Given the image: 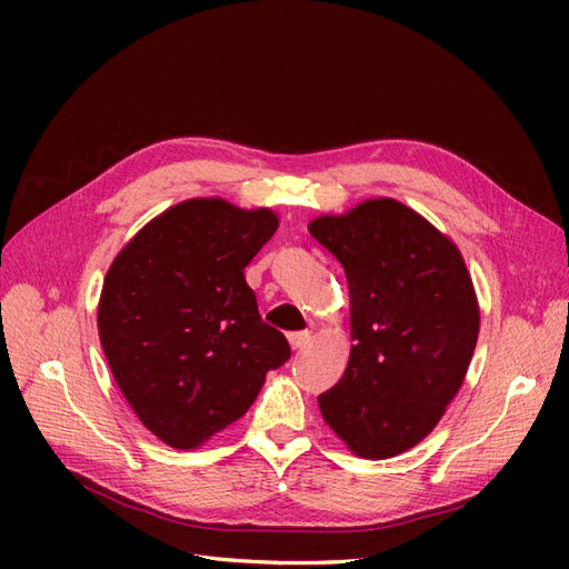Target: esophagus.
<instances>
[{
    "label": "esophagus",
    "instance_id": "obj_1",
    "mask_svg": "<svg viewBox=\"0 0 569 569\" xmlns=\"http://www.w3.org/2000/svg\"><path fill=\"white\" fill-rule=\"evenodd\" d=\"M313 339V332H308V330H303V332H291L289 335V347L295 349V351H299V349H303L308 341Z\"/></svg>",
    "mask_w": 569,
    "mask_h": 569
}]
</instances>
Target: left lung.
Instances as JSON below:
<instances>
[{"mask_svg": "<svg viewBox=\"0 0 569 569\" xmlns=\"http://www.w3.org/2000/svg\"><path fill=\"white\" fill-rule=\"evenodd\" d=\"M347 272L351 356L318 396L349 449L370 460L420 443L462 387L479 335V303L458 247L396 199H368L308 222Z\"/></svg>", "mask_w": 569, "mask_h": 569, "instance_id": "left-lung-1", "label": "left lung"}]
</instances>
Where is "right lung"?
I'll return each instance as SVG.
<instances>
[{
  "instance_id": "obj_1",
  "label": "right lung",
  "mask_w": 569,
  "mask_h": 569,
  "mask_svg": "<svg viewBox=\"0 0 569 569\" xmlns=\"http://www.w3.org/2000/svg\"><path fill=\"white\" fill-rule=\"evenodd\" d=\"M270 209L187 199L120 249L97 327L113 380L149 432L187 451L239 420L291 351L244 280L278 230Z\"/></svg>"
}]
</instances>
